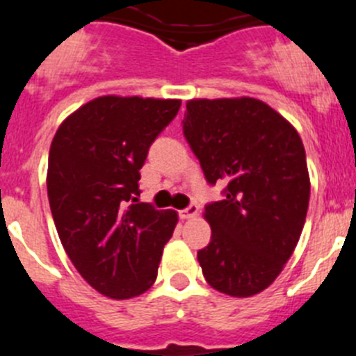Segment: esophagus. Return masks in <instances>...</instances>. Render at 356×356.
Segmentation results:
<instances>
[{"label":"esophagus","instance_id":"esophagus-1","mask_svg":"<svg viewBox=\"0 0 356 356\" xmlns=\"http://www.w3.org/2000/svg\"><path fill=\"white\" fill-rule=\"evenodd\" d=\"M200 212V207L197 205H188L185 210H180L181 219H191V217H196Z\"/></svg>","mask_w":356,"mask_h":356}]
</instances>
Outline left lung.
<instances>
[{"label":"left lung","mask_w":356,"mask_h":356,"mask_svg":"<svg viewBox=\"0 0 356 356\" xmlns=\"http://www.w3.org/2000/svg\"><path fill=\"white\" fill-rule=\"evenodd\" d=\"M184 135L225 200L205 207L212 228L197 262L210 287L259 294L291 259L307 219L310 176L300 134L254 97L191 99Z\"/></svg>","instance_id":"obj_1"}]
</instances>
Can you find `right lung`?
I'll list each match as a JSON object with an SVG mask.
<instances>
[{
  "label": "right lung",
  "mask_w": 356,
  "mask_h": 356,
  "mask_svg": "<svg viewBox=\"0 0 356 356\" xmlns=\"http://www.w3.org/2000/svg\"><path fill=\"white\" fill-rule=\"evenodd\" d=\"M180 99L99 96L62 122L48 159V200L62 246L99 294L128 300L155 284L175 210L137 203L151 143Z\"/></svg>",
  "instance_id": "right-lung-1"
}]
</instances>
